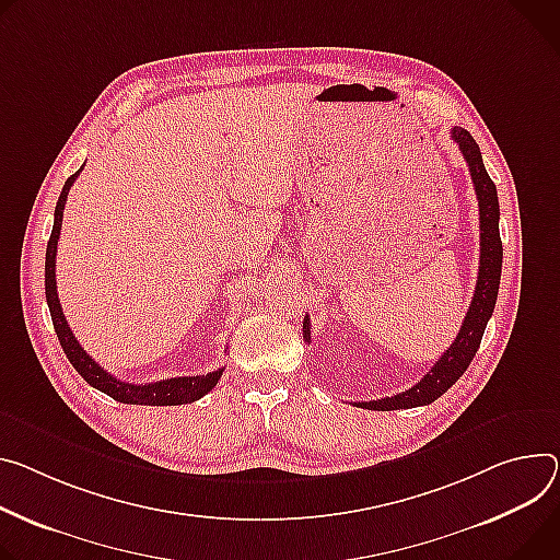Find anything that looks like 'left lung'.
<instances>
[{
    "label": "left lung",
    "instance_id": "left-lung-1",
    "mask_svg": "<svg viewBox=\"0 0 560 560\" xmlns=\"http://www.w3.org/2000/svg\"><path fill=\"white\" fill-rule=\"evenodd\" d=\"M451 138L460 147L463 156L469 165V174L476 187L478 196V210H480V266H478V283L474 299L469 303L467 317L463 322L460 332H457L455 341L448 346V350L435 362V366L409 390L399 395L371 399V401H358V406L369 411H397V409H413V406H427L435 401L442 393H446L463 373L469 369L474 354L480 348V339L485 335L487 322L493 313L498 285H500V270H502V241L498 230L500 208H498V191L493 180L489 178L480 147L474 140V136L463 129L453 127ZM303 339L311 341V319H303Z\"/></svg>",
    "mask_w": 560,
    "mask_h": 560
}]
</instances>
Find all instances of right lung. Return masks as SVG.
Instances as JSON below:
<instances>
[{"instance_id": "obj_1", "label": "right lung", "mask_w": 560, "mask_h": 560, "mask_svg": "<svg viewBox=\"0 0 560 560\" xmlns=\"http://www.w3.org/2000/svg\"><path fill=\"white\" fill-rule=\"evenodd\" d=\"M82 170H78L71 178H67L62 194L58 198L56 206V221H54V230H50V238L46 243V264H44V288H46V303L50 311V319H54V328L58 332V339L67 352L69 362L73 364V369L84 377L86 384H91L93 388L107 393L109 397H114L116 401L122 404H144V406H178V404H189L200 399L202 395H208L221 380L223 369L212 371L208 375H194V377H172V380H161V382H151V384H129L122 382L118 377H114L112 373H107L97 362H93L86 350L78 343V339L73 337L60 299H58V285H56V254H58V238H60V230H62V214H65V206H67V196L69 189L73 185V180L80 176Z\"/></svg>"}]
</instances>
